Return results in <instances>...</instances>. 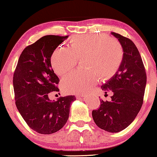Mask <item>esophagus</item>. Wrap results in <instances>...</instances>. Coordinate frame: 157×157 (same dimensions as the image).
I'll return each mask as SVG.
<instances>
[{"mask_svg": "<svg viewBox=\"0 0 157 157\" xmlns=\"http://www.w3.org/2000/svg\"><path fill=\"white\" fill-rule=\"evenodd\" d=\"M81 97V96H84V94H81V95H79V96H78V97Z\"/></svg>", "mask_w": 157, "mask_h": 157, "instance_id": "obj_1", "label": "esophagus"}]
</instances>
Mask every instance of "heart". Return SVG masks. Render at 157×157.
<instances>
[{
    "label": "heart",
    "mask_w": 157,
    "mask_h": 157,
    "mask_svg": "<svg viewBox=\"0 0 157 157\" xmlns=\"http://www.w3.org/2000/svg\"><path fill=\"white\" fill-rule=\"evenodd\" d=\"M124 58L119 40L104 34L76 35L70 40L68 48L58 46L51 56L54 72L63 76L74 69L77 61L83 59L86 68L66 76L61 88L66 94H83L99 80H109L117 74Z\"/></svg>",
    "instance_id": "heart-1"
}]
</instances>
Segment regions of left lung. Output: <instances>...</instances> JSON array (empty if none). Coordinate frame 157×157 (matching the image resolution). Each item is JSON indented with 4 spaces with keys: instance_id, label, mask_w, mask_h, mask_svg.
Here are the masks:
<instances>
[{
    "instance_id": "obj_1",
    "label": "left lung",
    "mask_w": 157,
    "mask_h": 157,
    "mask_svg": "<svg viewBox=\"0 0 157 157\" xmlns=\"http://www.w3.org/2000/svg\"><path fill=\"white\" fill-rule=\"evenodd\" d=\"M124 50V58L114 76L101 86L107 94L112 91L111 101L100 100V107L92 111L98 127L111 133L129 126L140 111L144 101L147 74L136 46L129 38L112 32Z\"/></svg>"
}]
</instances>
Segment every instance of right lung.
Returning a JSON list of instances; mask_svg holds the SVG:
<instances>
[{"label": "right lung", "mask_w": 157, "mask_h": 157, "mask_svg": "<svg viewBox=\"0 0 157 157\" xmlns=\"http://www.w3.org/2000/svg\"><path fill=\"white\" fill-rule=\"evenodd\" d=\"M68 36H45L25 47L19 57L13 83L17 109L28 126L36 132L51 134L65 125L75 96L51 101L49 93L59 91V78L51 64L53 51Z\"/></svg>", "instance_id": "obj_1"}]
</instances>
